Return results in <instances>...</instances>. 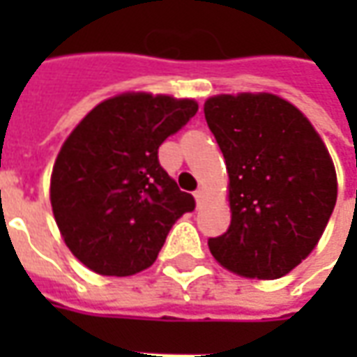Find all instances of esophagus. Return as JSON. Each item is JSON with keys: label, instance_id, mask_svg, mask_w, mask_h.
I'll return each mask as SVG.
<instances>
[{"label": "esophagus", "instance_id": "1", "mask_svg": "<svg viewBox=\"0 0 357 357\" xmlns=\"http://www.w3.org/2000/svg\"><path fill=\"white\" fill-rule=\"evenodd\" d=\"M204 195H206L204 187H199V189L195 191V199H197V204H201V202L204 201Z\"/></svg>", "mask_w": 357, "mask_h": 357}]
</instances>
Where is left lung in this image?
Returning a JSON list of instances; mask_svg holds the SVG:
<instances>
[{"instance_id": "obj_1", "label": "left lung", "mask_w": 357, "mask_h": 357, "mask_svg": "<svg viewBox=\"0 0 357 357\" xmlns=\"http://www.w3.org/2000/svg\"><path fill=\"white\" fill-rule=\"evenodd\" d=\"M204 118L229 176V229L208 241L248 279L287 275L317 247L337 202V172L312 122L273 93L214 95Z\"/></svg>"}]
</instances>
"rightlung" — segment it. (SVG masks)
Returning a JSON list of instances; mask_svg holds the SVG:
<instances>
[{"instance_id": "1", "label": "right lung", "mask_w": 357, "mask_h": 357, "mask_svg": "<svg viewBox=\"0 0 357 357\" xmlns=\"http://www.w3.org/2000/svg\"><path fill=\"white\" fill-rule=\"evenodd\" d=\"M199 110L195 99L126 91L82 118L59 151L50 199L61 237L99 275H135L155 264L193 195L158 164L162 141Z\"/></svg>"}]
</instances>
